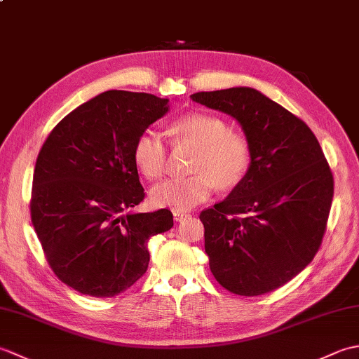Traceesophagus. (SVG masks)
<instances>
[{
	"mask_svg": "<svg viewBox=\"0 0 359 359\" xmlns=\"http://www.w3.org/2000/svg\"><path fill=\"white\" fill-rule=\"evenodd\" d=\"M172 215H174V219L177 220V222H180V220H184V219H187L189 216L187 211H182V210H174Z\"/></svg>",
	"mask_w": 359,
	"mask_h": 359,
	"instance_id": "obj_1",
	"label": "esophagus"
}]
</instances>
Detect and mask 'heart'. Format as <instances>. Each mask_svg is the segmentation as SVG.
<instances>
[{"mask_svg":"<svg viewBox=\"0 0 359 359\" xmlns=\"http://www.w3.org/2000/svg\"><path fill=\"white\" fill-rule=\"evenodd\" d=\"M170 137L174 147L194 148L189 165L193 174L182 179H168L151 189V202L156 207L189 210L215 191L238 187L247 177L251 166V144L241 133L230 131L222 118L210 114H188L172 121ZM168 147L154 131L137 135L133 160L139 171L149 180L163 175Z\"/></svg>","mask_w":359,"mask_h":359,"instance_id":"b5f03b06","label":"heart"}]
</instances>
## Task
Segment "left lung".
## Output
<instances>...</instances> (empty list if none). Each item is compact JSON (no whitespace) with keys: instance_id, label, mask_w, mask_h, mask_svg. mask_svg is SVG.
I'll use <instances>...</instances> for the list:
<instances>
[{"instance_id":"left-lung-1","label":"left lung","mask_w":359,"mask_h":359,"mask_svg":"<svg viewBox=\"0 0 359 359\" xmlns=\"http://www.w3.org/2000/svg\"><path fill=\"white\" fill-rule=\"evenodd\" d=\"M191 98L238 120L253 154L247 177L199 216L211 273L234 294L270 293L321 247L333 199L329 162L311 129L256 89Z\"/></svg>"}]
</instances>
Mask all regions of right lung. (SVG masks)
Wrapping results in <instances>:
<instances>
[{
    "mask_svg": "<svg viewBox=\"0 0 359 359\" xmlns=\"http://www.w3.org/2000/svg\"><path fill=\"white\" fill-rule=\"evenodd\" d=\"M166 111V98L106 90L67 114L38 152L30 219L52 271L81 294L134 285L149 238L172 226L168 208L129 212L144 199L134 142Z\"/></svg>",
    "mask_w": 359,
    "mask_h": 359,
    "instance_id": "right-lung-1",
    "label": "right lung"
}]
</instances>
